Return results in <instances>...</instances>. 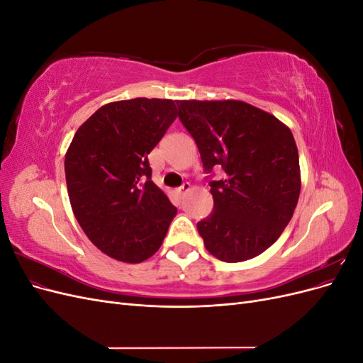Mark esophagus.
Returning <instances> with one entry per match:
<instances>
[{
  "instance_id": "obj_1",
  "label": "esophagus",
  "mask_w": 363,
  "mask_h": 363,
  "mask_svg": "<svg viewBox=\"0 0 363 363\" xmlns=\"http://www.w3.org/2000/svg\"><path fill=\"white\" fill-rule=\"evenodd\" d=\"M188 191H191V184H189L188 182H186V183H183V184L180 186V188L177 189V194H179V195H183V194H186Z\"/></svg>"
}]
</instances>
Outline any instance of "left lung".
Wrapping results in <instances>:
<instances>
[{
  "instance_id": "left-lung-1",
  "label": "left lung",
  "mask_w": 363,
  "mask_h": 363,
  "mask_svg": "<svg viewBox=\"0 0 363 363\" xmlns=\"http://www.w3.org/2000/svg\"><path fill=\"white\" fill-rule=\"evenodd\" d=\"M208 175L213 212L196 224L216 259L236 263L259 256L283 233L298 203V150L291 130L244 101H177ZM215 167L225 169L212 181Z\"/></svg>"
}]
</instances>
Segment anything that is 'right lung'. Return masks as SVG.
I'll use <instances>...</instances> for the list:
<instances>
[{
    "label": "right lung",
    "instance_id": "1",
    "mask_svg": "<svg viewBox=\"0 0 363 363\" xmlns=\"http://www.w3.org/2000/svg\"><path fill=\"white\" fill-rule=\"evenodd\" d=\"M177 118L172 100L108 103L75 131L65 156L72 212L104 255L139 263L160 248L177 213L151 180L148 155Z\"/></svg>",
    "mask_w": 363,
    "mask_h": 363
}]
</instances>
